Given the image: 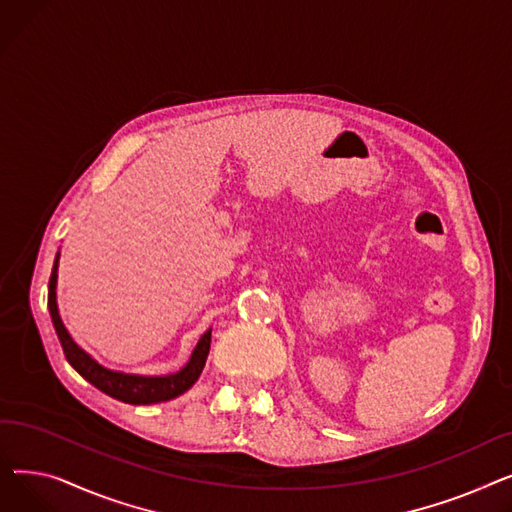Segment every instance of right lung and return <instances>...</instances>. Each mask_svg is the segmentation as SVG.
Listing matches in <instances>:
<instances>
[{
    "label": "right lung",
    "instance_id": "right-lung-1",
    "mask_svg": "<svg viewBox=\"0 0 512 512\" xmlns=\"http://www.w3.org/2000/svg\"><path fill=\"white\" fill-rule=\"evenodd\" d=\"M58 261H60V253L56 255V261H53V270H51V278H49L47 307H49L53 328H56V334L60 338V344L64 348V355H66L68 363L80 375H83L89 384H93L97 390L105 392L107 396L128 402V405H155V402H166V400H172V398L184 394L199 380V375H201L207 355H209L211 330H207L201 336L188 363L180 371L170 373V375H155V378H149V375H132V373L105 369L103 365H99L89 353H85L83 348H80L72 340V336L68 334L64 321L60 317L58 301H56Z\"/></svg>",
    "mask_w": 512,
    "mask_h": 512
}]
</instances>
